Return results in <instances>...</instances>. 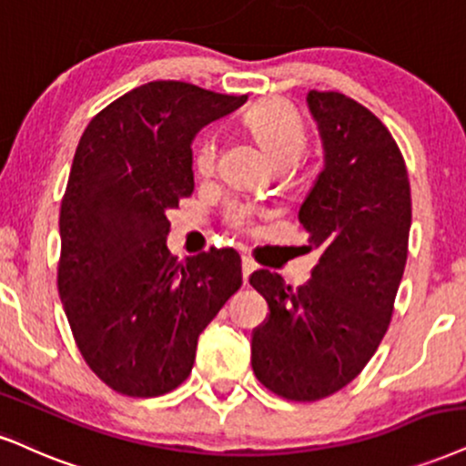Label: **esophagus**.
Returning a JSON list of instances; mask_svg holds the SVG:
<instances>
[{"label":"esophagus","mask_w":466,"mask_h":466,"mask_svg":"<svg viewBox=\"0 0 466 466\" xmlns=\"http://www.w3.org/2000/svg\"><path fill=\"white\" fill-rule=\"evenodd\" d=\"M255 269H257L255 261L248 259V257H242V279H244V285H248V279H250V274L255 272Z\"/></svg>","instance_id":"1"}]
</instances>
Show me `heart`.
Wrapping results in <instances>:
<instances>
[{
  "label": "heart",
  "mask_w": 466,
  "mask_h": 466,
  "mask_svg": "<svg viewBox=\"0 0 466 466\" xmlns=\"http://www.w3.org/2000/svg\"><path fill=\"white\" fill-rule=\"evenodd\" d=\"M244 125L259 142L263 153L268 155L274 168H289L302 157L309 145V131L300 114L291 103L283 99H266L255 103L244 114ZM218 145L214 134H203L194 147V170L198 175H211L216 166ZM227 220L235 228H246L250 222L248 211L244 207L233 205L228 209Z\"/></svg>",
  "instance_id": "heart-1"
}]
</instances>
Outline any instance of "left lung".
<instances>
[{
    "label": "left lung",
    "mask_w": 466,
    "mask_h": 466,
    "mask_svg": "<svg viewBox=\"0 0 466 466\" xmlns=\"http://www.w3.org/2000/svg\"><path fill=\"white\" fill-rule=\"evenodd\" d=\"M307 103L324 170L298 220L319 261L298 289L268 269L250 277L269 309L252 330V371L294 401L329 398L370 363L391 321L412 218L409 172L382 120L341 93L311 90Z\"/></svg>",
    "instance_id": "1"
}]
</instances>
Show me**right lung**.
<instances>
[{"instance_id": "1", "label": "right lung", "mask_w": 466, "mask_h": 466, "mask_svg": "<svg viewBox=\"0 0 466 466\" xmlns=\"http://www.w3.org/2000/svg\"><path fill=\"white\" fill-rule=\"evenodd\" d=\"M248 96L148 82L86 127L60 207L57 291L86 365L129 398L192 371L198 335L242 287L233 248L177 261L166 214L194 192L192 140Z\"/></svg>"}]
</instances>
